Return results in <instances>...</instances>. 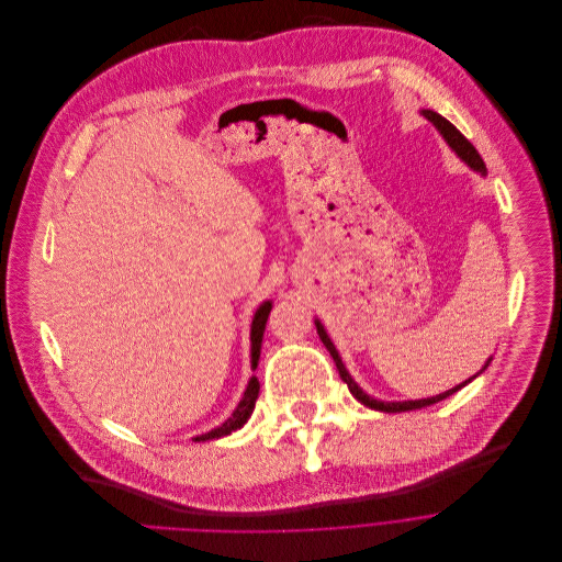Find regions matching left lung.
<instances>
[{
	"mask_svg": "<svg viewBox=\"0 0 562 562\" xmlns=\"http://www.w3.org/2000/svg\"><path fill=\"white\" fill-rule=\"evenodd\" d=\"M423 112V117L427 120V122H431L434 126H436V131L442 135V139L450 144V148L472 168V170H476V172H481V175H487V168H485V161H483V157L479 155V150L461 135V131L454 126V124H450L447 122L442 115H438V112H434V110H420ZM314 325H316V331H318V336H321V341H323V346L327 348V352L331 355V359H334V363H336V370H339V374H341V379L348 383V387H350V392H352V396L357 398V401H361L366 407H372V409H379V412H387V414H396V412H409V409H420V407H427V405H434V403H438V401H442V398H447V396H452L454 392H459L461 387H465L468 383H472L479 374H483L487 368H490V363H492V359H487L485 361V366H483V370L479 372V374H474L472 379H468L465 383H461V385H457V387H452V390H447V392H442V394H438V396H431V398H418V401H396V403H387V401H376V398H372L370 394H366L357 383H355V379L350 376V372L346 370V366H344V361H341V357H339V352H336V348H334V344H331V339L327 336V331H325V327L321 325V321L316 318L314 321Z\"/></svg>",
	"mask_w": 562,
	"mask_h": 562,
	"instance_id": "obj_1",
	"label": "left lung"
}]
</instances>
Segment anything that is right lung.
<instances>
[{
	"label": "right lung",
	"instance_id": "obj_1",
	"mask_svg": "<svg viewBox=\"0 0 562 562\" xmlns=\"http://www.w3.org/2000/svg\"><path fill=\"white\" fill-rule=\"evenodd\" d=\"M270 310H272V301H266V303H261V305L257 307L255 318H252V327H250V344H252L250 355H252V370H257V363H259V357H261V341H263L266 321H268ZM257 398H259V379H257V376H252V379H250V383H248V387H246V392H244V398L239 401V405H237V409L233 412V416H231L226 423H221L218 427L210 429L207 434L194 436L192 440H194V442L212 440V438L228 436V434H233V431L241 429V427L248 423L250 414L255 412V403H257Z\"/></svg>",
	"mask_w": 562,
	"mask_h": 562
}]
</instances>
